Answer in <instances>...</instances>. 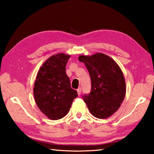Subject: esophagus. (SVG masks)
I'll return each instance as SVG.
<instances>
[{
    "label": "esophagus",
    "instance_id": "obj_1",
    "mask_svg": "<svg viewBox=\"0 0 154 154\" xmlns=\"http://www.w3.org/2000/svg\"><path fill=\"white\" fill-rule=\"evenodd\" d=\"M77 91V94H78V95H80L81 94H82V88H78Z\"/></svg>",
    "mask_w": 154,
    "mask_h": 154
}]
</instances>
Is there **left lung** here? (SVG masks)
<instances>
[{
	"mask_svg": "<svg viewBox=\"0 0 154 154\" xmlns=\"http://www.w3.org/2000/svg\"><path fill=\"white\" fill-rule=\"evenodd\" d=\"M91 79V90L83 96L88 109L97 118H106L120 106L126 94V83L122 70L113 59L103 54L80 56Z\"/></svg>",
	"mask_w": 154,
	"mask_h": 154,
	"instance_id": "1",
	"label": "left lung"
}]
</instances>
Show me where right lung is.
Listing matches in <instances>:
<instances>
[{
  "instance_id": "1",
  "label": "right lung",
  "mask_w": 154,
  "mask_h": 154,
  "mask_svg": "<svg viewBox=\"0 0 154 154\" xmlns=\"http://www.w3.org/2000/svg\"><path fill=\"white\" fill-rule=\"evenodd\" d=\"M69 58L64 54L51 56L41 67L35 83L34 96L36 105L53 120L64 118L78 96L77 91L71 88L66 73Z\"/></svg>"
}]
</instances>
